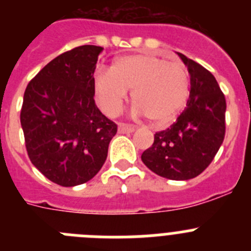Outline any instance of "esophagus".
<instances>
[{
    "mask_svg": "<svg viewBox=\"0 0 251 251\" xmlns=\"http://www.w3.org/2000/svg\"><path fill=\"white\" fill-rule=\"evenodd\" d=\"M136 130V128H134V126H130V124H119V127H118V132L119 133H132Z\"/></svg>",
    "mask_w": 251,
    "mask_h": 251,
    "instance_id": "obj_1",
    "label": "esophagus"
}]
</instances>
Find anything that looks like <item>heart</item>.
<instances>
[{
    "mask_svg": "<svg viewBox=\"0 0 251 251\" xmlns=\"http://www.w3.org/2000/svg\"><path fill=\"white\" fill-rule=\"evenodd\" d=\"M93 90L100 109L109 117L119 114L127 92L132 90L133 113L163 124L185 108L190 74L183 64L170 63L154 54L128 55L115 60L109 72L95 73Z\"/></svg>",
    "mask_w": 251,
    "mask_h": 251,
    "instance_id": "heart-1",
    "label": "heart"
}]
</instances>
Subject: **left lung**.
I'll return each mask as SVG.
<instances>
[{
  "instance_id": "left-lung-1",
  "label": "left lung",
  "mask_w": 251,
  "mask_h": 251,
  "mask_svg": "<svg viewBox=\"0 0 251 251\" xmlns=\"http://www.w3.org/2000/svg\"><path fill=\"white\" fill-rule=\"evenodd\" d=\"M190 74V98L177 121L154 134L142 161L152 172L175 181L195 178L214 159L225 137L226 100L214 75L177 52Z\"/></svg>"
}]
</instances>
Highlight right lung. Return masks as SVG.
<instances>
[{"instance_id":"obj_1","label":"right lung","mask_w":251,"mask_h":251,"mask_svg":"<svg viewBox=\"0 0 251 251\" xmlns=\"http://www.w3.org/2000/svg\"><path fill=\"white\" fill-rule=\"evenodd\" d=\"M103 48L59 55L28 83L20 119L30 161L64 187L88 182L103 167L117 124L94 101L93 74Z\"/></svg>"}]
</instances>
